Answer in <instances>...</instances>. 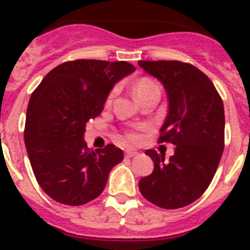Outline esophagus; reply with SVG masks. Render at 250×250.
I'll use <instances>...</instances> for the list:
<instances>
[{
    "label": "esophagus",
    "mask_w": 250,
    "mask_h": 250,
    "mask_svg": "<svg viewBox=\"0 0 250 250\" xmlns=\"http://www.w3.org/2000/svg\"><path fill=\"white\" fill-rule=\"evenodd\" d=\"M136 155H138V151H129V150L125 151V156H126V158H132V156Z\"/></svg>",
    "instance_id": "obj_1"
}]
</instances>
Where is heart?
<instances>
[{
    "instance_id": "obj_1",
    "label": "heart",
    "mask_w": 250,
    "mask_h": 250,
    "mask_svg": "<svg viewBox=\"0 0 250 250\" xmlns=\"http://www.w3.org/2000/svg\"><path fill=\"white\" fill-rule=\"evenodd\" d=\"M135 94L138 98H140L141 95L147 94V92L151 91H159V87L156 86L155 83H152L151 80H147V79H141L138 83H135ZM118 92V87H114V89L110 91V94L107 95V99H106V104H110L112 101V99L115 98V95ZM140 140V135H139L136 131H129L125 134V141L127 144H136L138 141Z\"/></svg>"
}]
</instances>
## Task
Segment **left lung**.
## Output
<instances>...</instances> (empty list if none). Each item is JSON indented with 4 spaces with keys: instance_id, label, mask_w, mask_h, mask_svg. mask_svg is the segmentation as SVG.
Instances as JSON below:
<instances>
[{
    "instance_id": "obj_1",
    "label": "left lung",
    "mask_w": 250,
    "mask_h": 250,
    "mask_svg": "<svg viewBox=\"0 0 250 250\" xmlns=\"http://www.w3.org/2000/svg\"><path fill=\"white\" fill-rule=\"evenodd\" d=\"M158 79L167 96V116L159 143L175 145L174 155L145 154L154 170L139 182L145 199L163 209L187 207L203 195L214 178L224 150V105L210 79L180 61H139Z\"/></svg>"
}]
</instances>
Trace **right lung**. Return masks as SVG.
Segmentation results:
<instances>
[{
	"mask_svg": "<svg viewBox=\"0 0 250 250\" xmlns=\"http://www.w3.org/2000/svg\"><path fill=\"white\" fill-rule=\"evenodd\" d=\"M134 71L126 61H67L51 70L32 92L23 136L37 183L50 198L77 207L103 193L124 152L114 144L89 149L85 126L103 112L115 83Z\"/></svg>",
	"mask_w": 250,
	"mask_h": 250,
	"instance_id": "right-lung-1",
	"label": "right lung"
}]
</instances>
